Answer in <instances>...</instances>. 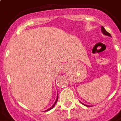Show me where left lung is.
<instances>
[{"label": "left lung", "mask_w": 121, "mask_h": 121, "mask_svg": "<svg viewBox=\"0 0 121 121\" xmlns=\"http://www.w3.org/2000/svg\"><path fill=\"white\" fill-rule=\"evenodd\" d=\"M101 30H102V33H103L104 35H108V36H111L110 34L107 32L106 30H105V28H104L103 26H102L101 27Z\"/></svg>", "instance_id": "1"}]
</instances>
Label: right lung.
<instances>
[{"mask_svg": "<svg viewBox=\"0 0 121 121\" xmlns=\"http://www.w3.org/2000/svg\"><path fill=\"white\" fill-rule=\"evenodd\" d=\"M58 101V98H57V99H56V101L55 102V103H54V105H53L51 107V108H49V109H48L47 110H46V111H47H47H49V110H50V109H52V108H53V107L54 106H55V104H56V102Z\"/></svg>", "mask_w": 121, "mask_h": 121, "instance_id": "1", "label": "right lung"}]
</instances>
